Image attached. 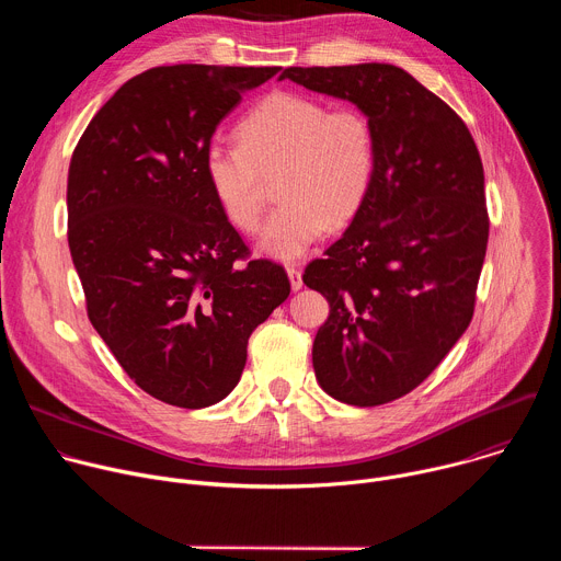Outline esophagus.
<instances>
[{"instance_id":"obj_1","label":"esophagus","mask_w":561,"mask_h":561,"mask_svg":"<svg viewBox=\"0 0 561 561\" xmlns=\"http://www.w3.org/2000/svg\"><path fill=\"white\" fill-rule=\"evenodd\" d=\"M286 273H288V279H290V288H293V290H299V288L304 286V282H301V271H299L297 266H288Z\"/></svg>"}]
</instances>
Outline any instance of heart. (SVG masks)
<instances>
[{
  "mask_svg": "<svg viewBox=\"0 0 561 561\" xmlns=\"http://www.w3.org/2000/svg\"><path fill=\"white\" fill-rule=\"evenodd\" d=\"M279 173V208L262 232V251L299 257L324 228L337 230L362 210L377 173V135L353 106L331 108L308 95L273 93L237 124V141H210L204 175L224 217L255 232L266 182Z\"/></svg>",
  "mask_w": 561,
  "mask_h": 561,
  "instance_id": "obj_1",
  "label": "heart"
}]
</instances>
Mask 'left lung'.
Returning <instances> with one entry per match:
<instances>
[{"instance_id":"8db88e82","label":"left lung","mask_w":561,"mask_h":561,"mask_svg":"<svg viewBox=\"0 0 561 561\" xmlns=\"http://www.w3.org/2000/svg\"><path fill=\"white\" fill-rule=\"evenodd\" d=\"M282 79L357 104L375 126L373 188L304 284L331 304L312 342L319 383L351 407L388 404L472 319L491 226L482 157L463 119L392 64L290 66Z\"/></svg>"}]
</instances>
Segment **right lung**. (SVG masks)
Here are the masks:
<instances>
[{
	"label": "right lung",
	"mask_w": 561,
	"mask_h": 561,
	"mask_svg": "<svg viewBox=\"0 0 561 561\" xmlns=\"http://www.w3.org/2000/svg\"><path fill=\"white\" fill-rule=\"evenodd\" d=\"M279 66H154L98 111L68 169V247L91 324L150 397L206 409L242 377L253 331L288 297L204 175L217 124Z\"/></svg>",
	"instance_id": "1"
}]
</instances>
